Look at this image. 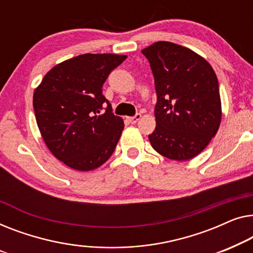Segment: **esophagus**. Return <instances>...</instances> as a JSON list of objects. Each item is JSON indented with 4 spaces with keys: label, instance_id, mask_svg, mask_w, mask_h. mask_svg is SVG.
<instances>
[{
    "label": "esophagus",
    "instance_id": "1",
    "mask_svg": "<svg viewBox=\"0 0 253 253\" xmlns=\"http://www.w3.org/2000/svg\"><path fill=\"white\" fill-rule=\"evenodd\" d=\"M140 118H141L140 113H136L134 117H129V118H128V122H129L130 124H136L138 120H140Z\"/></svg>",
    "mask_w": 253,
    "mask_h": 253
}]
</instances>
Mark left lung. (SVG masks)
<instances>
[{"instance_id": "left-lung-1", "label": "left lung", "mask_w": 253, "mask_h": 253, "mask_svg": "<svg viewBox=\"0 0 253 253\" xmlns=\"http://www.w3.org/2000/svg\"><path fill=\"white\" fill-rule=\"evenodd\" d=\"M155 78L157 125L152 148L173 161L204 150L221 122L219 83L212 66L190 49L159 41L142 50Z\"/></svg>"}]
</instances>
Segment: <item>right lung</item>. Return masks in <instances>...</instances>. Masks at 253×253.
Returning <instances> with one entry per match:
<instances>
[{
  "label": "right lung",
  "mask_w": 253,
  "mask_h": 253,
  "mask_svg": "<svg viewBox=\"0 0 253 253\" xmlns=\"http://www.w3.org/2000/svg\"><path fill=\"white\" fill-rule=\"evenodd\" d=\"M126 56L84 54L56 65L34 91L42 137L71 169L91 170L111 157L124 129L102 87Z\"/></svg>",
  "instance_id": "1"
}]
</instances>
